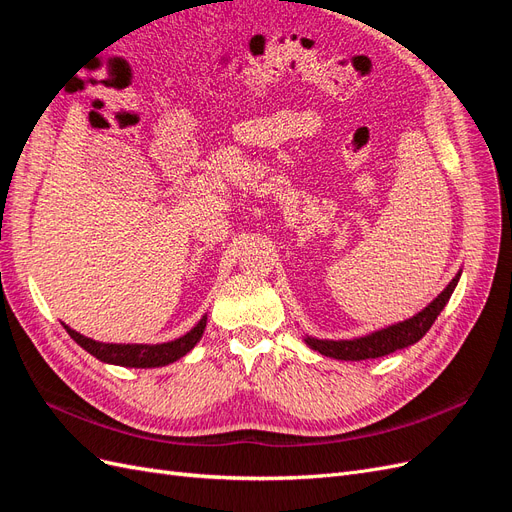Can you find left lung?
Masks as SVG:
<instances>
[{"label": "left lung", "mask_w": 512, "mask_h": 512, "mask_svg": "<svg viewBox=\"0 0 512 512\" xmlns=\"http://www.w3.org/2000/svg\"><path fill=\"white\" fill-rule=\"evenodd\" d=\"M457 273L453 277V282L448 284L440 294L438 299H433L423 312H418L416 316L393 324V327H386L382 331H376L365 337H356V339H339V342H333V339H316V337H305V344L309 348L318 350L324 356H331V359L339 361H365V359H378V356H386L395 350H401L406 346L416 344L429 329L431 324L436 322L444 305L451 299V294L459 282Z\"/></svg>", "instance_id": "8db88e82"}]
</instances>
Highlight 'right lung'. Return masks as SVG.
Returning <instances> with one entry per match:
<instances>
[{
  "label": "right lung",
  "mask_w": 512,
  "mask_h": 512,
  "mask_svg": "<svg viewBox=\"0 0 512 512\" xmlns=\"http://www.w3.org/2000/svg\"><path fill=\"white\" fill-rule=\"evenodd\" d=\"M64 327H66V324H64ZM205 327H207V316L200 318V322L190 333H185L183 337L175 339V342L156 344V346H147V344H102V342H94V339H89L81 333L72 331L70 327H66V331L76 344L85 348L89 354H94L96 359H100L102 363L145 369V367H162V365L175 363L177 359H181V356L188 354L198 344V339L203 337V333H205Z\"/></svg>",
  "instance_id": "obj_1"
}]
</instances>
